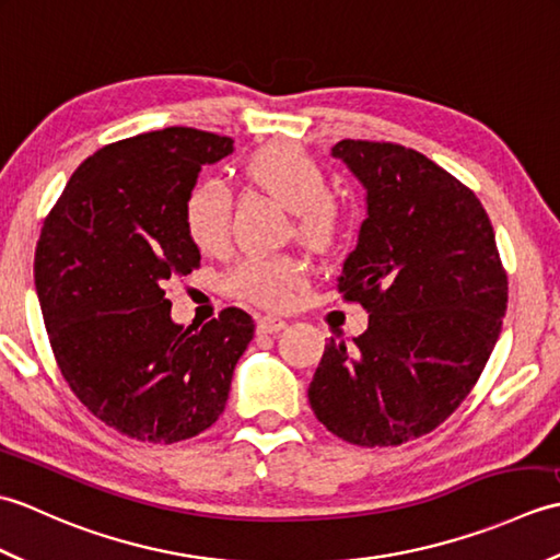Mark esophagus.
Instances as JSON below:
<instances>
[{
    "label": "esophagus",
    "mask_w": 560,
    "mask_h": 560,
    "mask_svg": "<svg viewBox=\"0 0 560 560\" xmlns=\"http://www.w3.org/2000/svg\"><path fill=\"white\" fill-rule=\"evenodd\" d=\"M287 325V319L279 315H265L257 319V331H261V335H273V331H281Z\"/></svg>",
    "instance_id": "obj_1"
}]
</instances>
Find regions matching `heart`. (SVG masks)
Segmentation results:
<instances>
[{
    "instance_id": "heart-1",
    "label": "heart",
    "mask_w": 560,
    "mask_h": 560,
    "mask_svg": "<svg viewBox=\"0 0 560 560\" xmlns=\"http://www.w3.org/2000/svg\"><path fill=\"white\" fill-rule=\"evenodd\" d=\"M245 180L293 211L295 233L315 249L335 245L343 229V209L329 195V175L311 153L291 144L257 149L243 165ZM233 197L221 183H201L185 199V229L205 253H219L231 235ZM305 265L293 255H249L229 273L241 299L283 307L305 283Z\"/></svg>"
}]
</instances>
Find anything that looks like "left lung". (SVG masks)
Wrapping results in <instances>:
<instances>
[{
    "label": "left lung",
    "instance_id": "left-lung-1",
    "mask_svg": "<svg viewBox=\"0 0 560 560\" xmlns=\"http://www.w3.org/2000/svg\"><path fill=\"white\" fill-rule=\"evenodd\" d=\"M331 156L365 187L339 293L371 315L351 347L329 339L307 399L347 443L401 445L477 385L503 327L508 277L477 195L423 153L343 139Z\"/></svg>",
    "mask_w": 560,
    "mask_h": 560
}]
</instances>
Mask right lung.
Listing matches in <instances>:
<instances>
[{
	"label": "right lung",
	"instance_id": "1",
	"mask_svg": "<svg viewBox=\"0 0 560 560\" xmlns=\"http://www.w3.org/2000/svg\"><path fill=\"white\" fill-rule=\"evenodd\" d=\"M233 139L165 127L83 161L47 213L35 291L59 371L96 419L171 445L217 423L255 335L241 307L201 329L175 325L163 283L199 267L185 199Z\"/></svg>",
	"mask_w": 560,
	"mask_h": 560
}]
</instances>
